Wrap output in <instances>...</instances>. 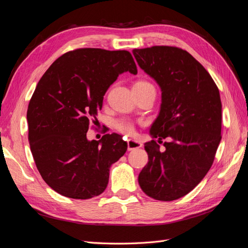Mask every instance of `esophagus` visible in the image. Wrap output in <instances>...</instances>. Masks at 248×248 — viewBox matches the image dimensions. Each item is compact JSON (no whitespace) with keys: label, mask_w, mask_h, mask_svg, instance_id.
I'll use <instances>...</instances> for the list:
<instances>
[{"label":"esophagus","mask_w":248,"mask_h":248,"mask_svg":"<svg viewBox=\"0 0 248 248\" xmlns=\"http://www.w3.org/2000/svg\"><path fill=\"white\" fill-rule=\"evenodd\" d=\"M140 147H142V143L139 142V141L134 140V139L128 140V151L137 150V148H140Z\"/></svg>","instance_id":"1"}]
</instances>
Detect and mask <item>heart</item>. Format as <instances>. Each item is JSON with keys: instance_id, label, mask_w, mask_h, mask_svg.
Masks as SVG:
<instances>
[{"instance_id": "obj_1", "label": "heart", "mask_w": 248, "mask_h": 248, "mask_svg": "<svg viewBox=\"0 0 248 248\" xmlns=\"http://www.w3.org/2000/svg\"><path fill=\"white\" fill-rule=\"evenodd\" d=\"M146 85H151V84L144 81H139L134 84V86H146ZM115 129L118 132L124 134V135L130 136V135H133L134 132H135V125H134L133 123L129 122V120L120 119L115 123Z\"/></svg>"}]
</instances>
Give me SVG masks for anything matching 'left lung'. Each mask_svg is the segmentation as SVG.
Instances as JSON below:
<instances>
[{
    "instance_id": "obj_1",
    "label": "left lung",
    "mask_w": 248,
    "mask_h": 248,
    "mask_svg": "<svg viewBox=\"0 0 248 248\" xmlns=\"http://www.w3.org/2000/svg\"><path fill=\"white\" fill-rule=\"evenodd\" d=\"M140 68L159 85L161 106L144 148L148 162L139 173L143 192L170 202L193 190L213 164L221 140V101L215 82L188 52L157 46L133 49Z\"/></svg>"
}]
</instances>
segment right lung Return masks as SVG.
I'll use <instances>...</instances> for the list:
<instances>
[{
	"label": "right lung",
	"instance_id": "1",
	"mask_svg": "<svg viewBox=\"0 0 248 248\" xmlns=\"http://www.w3.org/2000/svg\"><path fill=\"white\" fill-rule=\"evenodd\" d=\"M137 74L128 51L78 48L56 60L41 77L27 111L29 142L42 179L59 194L88 200L103 193L113 163L128 143L118 134L88 140L91 119L120 74Z\"/></svg>",
	"mask_w": 248,
	"mask_h": 248
}]
</instances>
